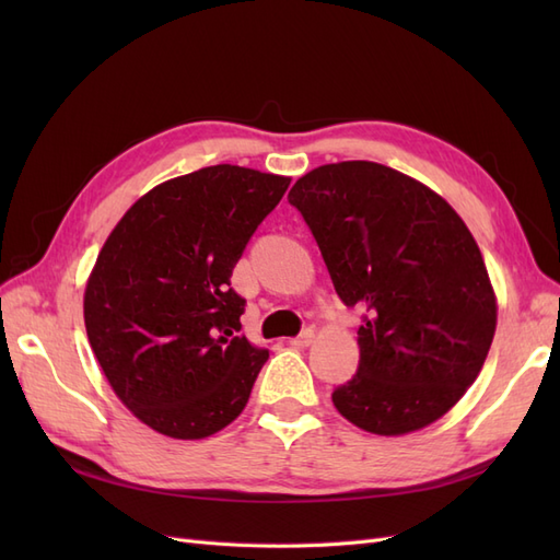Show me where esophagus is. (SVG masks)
<instances>
[{
  "label": "esophagus",
  "mask_w": 560,
  "mask_h": 560,
  "mask_svg": "<svg viewBox=\"0 0 560 560\" xmlns=\"http://www.w3.org/2000/svg\"><path fill=\"white\" fill-rule=\"evenodd\" d=\"M313 341H315V331H313V329H306L301 336L292 338L290 346H294V348H308Z\"/></svg>",
  "instance_id": "1"
}]
</instances>
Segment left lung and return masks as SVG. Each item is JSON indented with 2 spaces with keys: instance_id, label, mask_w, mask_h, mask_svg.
<instances>
[{
  "instance_id": "8db88e82",
  "label": "left lung",
  "mask_w": 560,
  "mask_h": 560,
  "mask_svg": "<svg viewBox=\"0 0 560 560\" xmlns=\"http://www.w3.org/2000/svg\"><path fill=\"white\" fill-rule=\"evenodd\" d=\"M287 198L338 296L366 311L360 369L334 389L336 411L381 436L432 425L477 381L498 325L495 290L463 217L374 161L319 165Z\"/></svg>"
}]
</instances>
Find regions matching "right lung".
<instances>
[{"mask_svg":"<svg viewBox=\"0 0 560 560\" xmlns=\"http://www.w3.org/2000/svg\"><path fill=\"white\" fill-rule=\"evenodd\" d=\"M292 177L210 165L147 191L118 219L83 292L95 360L159 434L206 439L238 418L268 350L241 331L231 273Z\"/></svg>","mask_w":560,"mask_h":560,"instance_id":"right-lung-1","label":"right lung"}]
</instances>
